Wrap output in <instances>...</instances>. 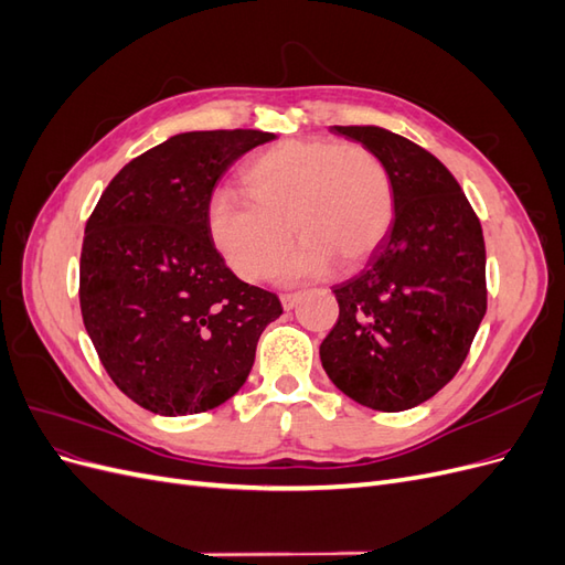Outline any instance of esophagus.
Instances as JSON below:
<instances>
[{
    "label": "esophagus",
    "instance_id": "34e87169",
    "mask_svg": "<svg viewBox=\"0 0 565 565\" xmlns=\"http://www.w3.org/2000/svg\"><path fill=\"white\" fill-rule=\"evenodd\" d=\"M299 299H301V295H299V292H289V295H282V297H280L282 309H285V311L295 309V306H297V301H299Z\"/></svg>",
    "mask_w": 565,
    "mask_h": 565
}]
</instances>
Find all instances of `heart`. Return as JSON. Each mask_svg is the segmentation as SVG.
Returning <instances> with one entry per match:
<instances>
[{"mask_svg": "<svg viewBox=\"0 0 565 565\" xmlns=\"http://www.w3.org/2000/svg\"><path fill=\"white\" fill-rule=\"evenodd\" d=\"M243 183L247 193L218 188L207 202L212 243L243 280L264 278L292 233L301 245L276 268L282 282L363 266L396 210L386 164L361 143H276L245 167Z\"/></svg>", "mask_w": 565, "mask_h": 565, "instance_id": "obj_1", "label": "heart"}]
</instances>
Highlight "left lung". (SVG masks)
Returning <instances> with one entry per match:
<instances>
[{
    "instance_id": "8db88e82",
    "label": "left lung",
    "mask_w": 565,
    "mask_h": 565,
    "mask_svg": "<svg viewBox=\"0 0 565 565\" xmlns=\"http://www.w3.org/2000/svg\"><path fill=\"white\" fill-rule=\"evenodd\" d=\"M332 131L386 164L396 210L361 276L332 287L339 320L320 361L355 403L401 413L455 377L486 316L481 221L429 150L382 127Z\"/></svg>"
}]
</instances>
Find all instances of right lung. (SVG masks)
<instances>
[{
    "mask_svg": "<svg viewBox=\"0 0 565 565\" xmlns=\"http://www.w3.org/2000/svg\"><path fill=\"white\" fill-rule=\"evenodd\" d=\"M259 129L185 131L125 164L94 207L79 259L84 328L115 386L150 413L198 415L235 396L280 299L243 282L207 231L216 181Z\"/></svg>",
    "mask_w": 565,
    "mask_h": 565,
    "instance_id": "right-lung-1",
    "label": "right lung"
}]
</instances>
